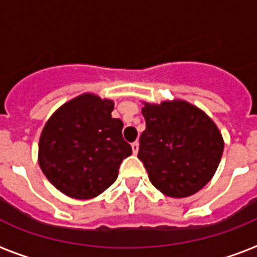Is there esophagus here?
<instances>
[{
	"mask_svg": "<svg viewBox=\"0 0 257 257\" xmlns=\"http://www.w3.org/2000/svg\"><path fill=\"white\" fill-rule=\"evenodd\" d=\"M132 150H133V154H137V152H139V142L132 143Z\"/></svg>",
	"mask_w": 257,
	"mask_h": 257,
	"instance_id": "obj_1",
	"label": "esophagus"
}]
</instances>
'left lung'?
Wrapping results in <instances>:
<instances>
[{
  "instance_id": "obj_1",
  "label": "left lung",
  "mask_w": 257,
  "mask_h": 257,
  "mask_svg": "<svg viewBox=\"0 0 257 257\" xmlns=\"http://www.w3.org/2000/svg\"><path fill=\"white\" fill-rule=\"evenodd\" d=\"M143 115L146 131L137 156L151 183L174 198L199 191L214 175L224 151L214 122L185 101L146 103Z\"/></svg>"
}]
</instances>
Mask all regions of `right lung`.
Listing matches in <instances>:
<instances>
[{"mask_svg":"<svg viewBox=\"0 0 257 257\" xmlns=\"http://www.w3.org/2000/svg\"><path fill=\"white\" fill-rule=\"evenodd\" d=\"M111 110L109 99L83 94L59 107L43 129L39 164L47 179L71 198L103 193L132 154L122 137L124 124Z\"/></svg>","mask_w":257,"mask_h":257,"instance_id":"right-lung-1","label":"right lung"}]
</instances>
